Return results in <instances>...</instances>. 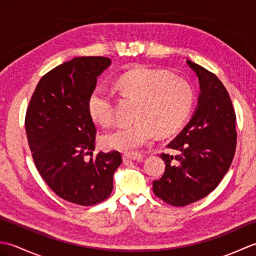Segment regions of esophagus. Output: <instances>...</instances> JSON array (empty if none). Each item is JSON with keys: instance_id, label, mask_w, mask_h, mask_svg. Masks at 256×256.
<instances>
[{"instance_id": "1", "label": "esophagus", "mask_w": 256, "mask_h": 256, "mask_svg": "<svg viewBox=\"0 0 256 256\" xmlns=\"http://www.w3.org/2000/svg\"><path fill=\"white\" fill-rule=\"evenodd\" d=\"M143 158V155L140 153H124L123 154V160L126 162V160H142Z\"/></svg>"}]
</instances>
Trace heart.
I'll list each match as a JSON object with an SVG mask.
<instances>
[{"label":"heart","instance_id":"obj_1","mask_svg":"<svg viewBox=\"0 0 256 256\" xmlns=\"http://www.w3.org/2000/svg\"><path fill=\"white\" fill-rule=\"evenodd\" d=\"M114 90L123 99L136 103L133 124L102 136L108 148L134 150L150 142L155 132L168 135L182 126L194 104V90L186 80L160 70L136 68L122 74L114 82ZM91 118L103 126L116 122L113 98L102 86L91 92Z\"/></svg>","mask_w":256,"mask_h":256}]
</instances>
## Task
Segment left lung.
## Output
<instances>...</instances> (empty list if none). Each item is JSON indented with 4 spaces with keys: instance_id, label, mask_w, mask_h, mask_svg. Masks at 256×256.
Returning <instances> with one entry per match:
<instances>
[{
    "instance_id": "obj_1",
    "label": "left lung",
    "mask_w": 256,
    "mask_h": 256,
    "mask_svg": "<svg viewBox=\"0 0 256 256\" xmlns=\"http://www.w3.org/2000/svg\"><path fill=\"white\" fill-rule=\"evenodd\" d=\"M198 76V108L190 122L167 145L177 155L162 153L164 175L153 182L155 196L164 202L184 206L204 198L229 170L236 154V116L229 92L216 76L190 60Z\"/></svg>"
}]
</instances>
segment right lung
<instances>
[{"instance_id":"1","label":"right lung","mask_w":256,"mask_h":256,"mask_svg":"<svg viewBox=\"0 0 256 256\" xmlns=\"http://www.w3.org/2000/svg\"><path fill=\"white\" fill-rule=\"evenodd\" d=\"M106 57H77L42 76L26 110L25 130L38 172L59 197L94 206L110 197L113 174L122 164L118 150L94 157L96 128L89 98ZM90 158H88V156Z\"/></svg>"}]
</instances>
